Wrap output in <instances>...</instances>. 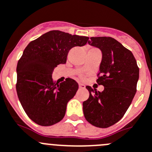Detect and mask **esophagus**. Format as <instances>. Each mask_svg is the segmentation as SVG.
<instances>
[{
	"mask_svg": "<svg viewBox=\"0 0 152 152\" xmlns=\"http://www.w3.org/2000/svg\"><path fill=\"white\" fill-rule=\"evenodd\" d=\"M79 89H85V85L83 84V83H79Z\"/></svg>",
	"mask_w": 152,
	"mask_h": 152,
	"instance_id": "esophagus-1",
	"label": "esophagus"
}]
</instances>
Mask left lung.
Returning <instances> with one entry per match:
<instances>
[{"mask_svg":"<svg viewBox=\"0 0 152 152\" xmlns=\"http://www.w3.org/2000/svg\"><path fill=\"white\" fill-rule=\"evenodd\" d=\"M88 44L102 53L96 82L104 90L86 87L90 96L83 102V115L93 126L106 128L119 121L130 107L136 94L140 69L131 51L112 37H92Z\"/></svg>","mask_w":152,"mask_h":152,"instance_id":"left-lung-1","label":"left lung"}]
</instances>
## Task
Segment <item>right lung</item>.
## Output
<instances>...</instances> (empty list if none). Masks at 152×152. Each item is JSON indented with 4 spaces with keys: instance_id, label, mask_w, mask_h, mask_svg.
<instances>
[{
    "instance_id": "right-lung-1",
    "label": "right lung",
    "mask_w": 152,
    "mask_h": 152,
    "mask_svg": "<svg viewBox=\"0 0 152 152\" xmlns=\"http://www.w3.org/2000/svg\"><path fill=\"white\" fill-rule=\"evenodd\" d=\"M88 39L53 30L26 47L16 67V92L22 108L34 123L51 126L64 118L67 103L75 96L78 83L72 78L55 83L53 72L66 62L72 47L84 46Z\"/></svg>"
}]
</instances>
